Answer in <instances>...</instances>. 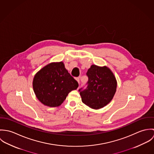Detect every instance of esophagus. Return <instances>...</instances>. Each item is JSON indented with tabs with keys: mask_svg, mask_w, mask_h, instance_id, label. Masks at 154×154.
<instances>
[{
	"mask_svg": "<svg viewBox=\"0 0 154 154\" xmlns=\"http://www.w3.org/2000/svg\"><path fill=\"white\" fill-rule=\"evenodd\" d=\"M75 79L78 81V83H79V82H80V81H79V78H78V77L75 78Z\"/></svg>",
	"mask_w": 154,
	"mask_h": 154,
	"instance_id": "1",
	"label": "esophagus"
}]
</instances>
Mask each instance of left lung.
<instances>
[{
	"label": "left lung",
	"instance_id": "left-lung-1",
	"mask_svg": "<svg viewBox=\"0 0 154 154\" xmlns=\"http://www.w3.org/2000/svg\"><path fill=\"white\" fill-rule=\"evenodd\" d=\"M87 87L79 92L83 103L93 109H99L108 104L112 99L117 87L116 78L106 66L92 65L86 73Z\"/></svg>",
	"mask_w": 154,
	"mask_h": 154
}]
</instances>
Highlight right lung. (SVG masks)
Listing matches in <instances>:
<instances>
[{"label":"right lung","instance_id":"1","mask_svg":"<svg viewBox=\"0 0 154 154\" xmlns=\"http://www.w3.org/2000/svg\"><path fill=\"white\" fill-rule=\"evenodd\" d=\"M78 86V82L62 62L45 66L36 73L33 80V88L37 98L49 107L61 105L68 94Z\"/></svg>","mask_w":154,"mask_h":154}]
</instances>
